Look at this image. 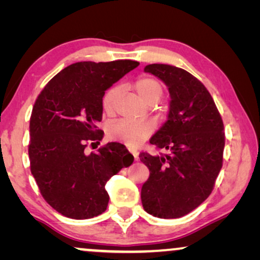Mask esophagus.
Returning <instances> with one entry per match:
<instances>
[{
	"mask_svg": "<svg viewBox=\"0 0 260 260\" xmlns=\"http://www.w3.org/2000/svg\"><path fill=\"white\" fill-rule=\"evenodd\" d=\"M127 149H129V151L131 152V154H133L134 155V157H135V159H137V157H138V151L136 150V149H135V148H127Z\"/></svg>",
	"mask_w": 260,
	"mask_h": 260,
	"instance_id": "1",
	"label": "esophagus"
}]
</instances>
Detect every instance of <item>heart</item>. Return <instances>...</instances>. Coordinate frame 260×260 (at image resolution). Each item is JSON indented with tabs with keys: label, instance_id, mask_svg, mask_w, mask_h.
<instances>
[{
	"label": "heart",
	"instance_id": "1",
	"mask_svg": "<svg viewBox=\"0 0 260 260\" xmlns=\"http://www.w3.org/2000/svg\"><path fill=\"white\" fill-rule=\"evenodd\" d=\"M138 97L145 103L157 102L163 93V86L157 79L152 77H141L134 85ZM119 95V87L112 86L105 92L102 99V106L105 113L111 115L115 111L117 98ZM154 131L151 122L119 119L111 123L108 127V135L111 140L120 141L129 145H136L150 136Z\"/></svg>",
	"mask_w": 260,
	"mask_h": 260
}]
</instances>
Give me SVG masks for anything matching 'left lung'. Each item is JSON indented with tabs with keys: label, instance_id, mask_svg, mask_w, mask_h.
Returning <instances> with one entry per match:
<instances>
[{
	"label": "left lung",
	"instance_id": "8db88e82",
	"mask_svg": "<svg viewBox=\"0 0 260 260\" xmlns=\"http://www.w3.org/2000/svg\"><path fill=\"white\" fill-rule=\"evenodd\" d=\"M144 71L159 78L170 93L168 119L150 138L167 154L141 152L150 176L141 190L149 214L181 218L212 193L222 167L223 123L205 85L179 67L151 63Z\"/></svg>",
	"mask_w": 260,
	"mask_h": 260
}]
</instances>
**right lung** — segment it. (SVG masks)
Instances as JSON below:
<instances>
[{"label":"right lung","instance_id":"add662e5","mask_svg":"<svg viewBox=\"0 0 260 260\" xmlns=\"http://www.w3.org/2000/svg\"><path fill=\"white\" fill-rule=\"evenodd\" d=\"M138 65L134 60L72 63L53 77L35 101L29 120L30 172L46 202L67 218L90 219L105 212L106 182L134 162L116 142L91 154L85 149L104 135L97 123L105 91Z\"/></svg>","mask_w":260,"mask_h":260}]
</instances>
